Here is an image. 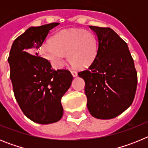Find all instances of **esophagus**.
I'll return each mask as SVG.
<instances>
[{
	"label": "esophagus",
	"instance_id": "34e87169",
	"mask_svg": "<svg viewBox=\"0 0 148 148\" xmlns=\"http://www.w3.org/2000/svg\"><path fill=\"white\" fill-rule=\"evenodd\" d=\"M71 73H72V75H73L74 77L77 76V75H78V73H77L75 70H71Z\"/></svg>",
	"mask_w": 148,
	"mask_h": 148
}]
</instances>
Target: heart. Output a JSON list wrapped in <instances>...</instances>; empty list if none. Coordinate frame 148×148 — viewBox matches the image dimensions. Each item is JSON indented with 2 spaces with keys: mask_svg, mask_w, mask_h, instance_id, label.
<instances>
[{
  "mask_svg": "<svg viewBox=\"0 0 148 148\" xmlns=\"http://www.w3.org/2000/svg\"><path fill=\"white\" fill-rule=\"evenodd\" d=\"M99 44L95 35L84 29H65L57 32L40 47V54L56 68H61L68 59L75 67L84 68L95 61Z\"/></svg>",
  "mask_w": 148,
  "mask_h": 148,
  "instance_id": "heart-1",
  "label": "heart"
}]
</instances>
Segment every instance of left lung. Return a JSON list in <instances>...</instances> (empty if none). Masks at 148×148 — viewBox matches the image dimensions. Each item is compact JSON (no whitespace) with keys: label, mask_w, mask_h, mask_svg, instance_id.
Wrapping results in <instances>:
<instances>
[{"label":"left lung","mask_w":148,"mask_h":148,"mask_svg":"<svg viewBox=\"0 0 148 148\" xmlns=\"http://www.w3.org/2000/svg\"><path fill=\"white\" fill-rule=\"evenodd\" d=\"M99 49L88 69L78 72L85 82L87 108L93 117L110 119L127 109L135 97L137 72L127 44L110 27L90 26Z\"/></svg>","instance_id":"left-lung-1"}]
</instances>
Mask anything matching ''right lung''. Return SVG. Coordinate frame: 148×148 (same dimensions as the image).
<instances>
[{
    "label": "right lung",
    "instance_id": "right-lung-1",
    "mask_svg": "<svg viewBox=\"0 0 148 148\" xmlns=\"http://www.w3.org/2000/svg\"><path fill=\"white\" fill-rule=\"evenodd\" d=\"M58 24L29 28L13 42L8 58L18 105L27 118L41 125L61 119L64 112L61 98L73 79L69 70H54L38 52L49 31Z\"/></svg>",
    "mask_w": 148,
    "mask_h": 148
}]
</instances>
